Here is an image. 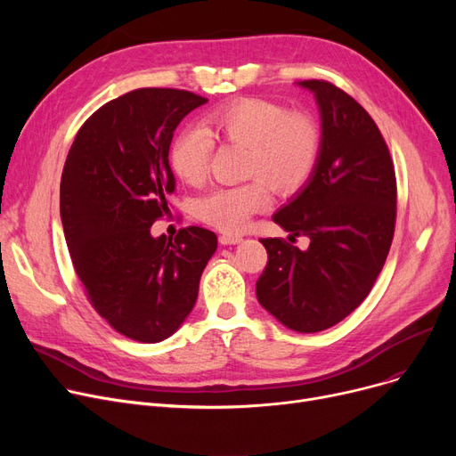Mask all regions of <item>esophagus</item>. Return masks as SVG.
<instances>
[{
    "label": "esophagus",
    "mask_w": 456,
    "mask_h": 456,
    "mask_svg": "<svg viewBox=\"0 0 456 456\" xmlns=\"http://www.w3.org/2000/svg\"><path fill=\"white\" fill-rule=\"evenodd\" d=\"M220 242L224 246H232V244L242 242V236L240 234H220Z\"/></svg>",
    "instance_id": "obj_1"
}]
</instances>
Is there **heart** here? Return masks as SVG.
I'll return each instance as SVG.
<instances>
[{
    "label": "heart",
    "mask_w": 456,
    "mask_h": 456,
    "mask_svg": "<svg viewBox=\"0 0 456 456\" xmlns=\"http://www.w3.org/2000/svg\"><path fill=\"white\" fill-rule=\"evenodd\" d=\"M214 140L246 148L244 177L238 186L214 188L194 203L196 218L225 232L246 227L255 212L270 203V188L279 196H292L313 177L322 131L306 112H290L277 102L244 98L212 110L203 127L183 129L170 150L175 175L188 183L205 181Z\"/></svg>",
    "instance_id": "obj_1"
}]
</instances>
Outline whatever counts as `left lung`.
<instances>
[{"mask_svg": "<svg viewBox=\"0 0 456 456\" xmlns=\"http://www.w3.org/2000/svg\"><path fill=\"white\" fill-rule=\"evenodd\" d=\"M322 112L318 166L273 222L308 235L301 252L284 238H262L268 265L256 297L284 327L318 332L361 305L387 262L395 231L394 160L373 118L347 92L323 79L301 81Z\"/></svg>", "mask_w": 456, "mask_h": 456, "instance_id": "1", "label": "left lung"}]
</instances>
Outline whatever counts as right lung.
Listing matches in <instances>:
<instances>
[{"label": "right lung", "instance_id": "right-lung-1", "mask_svg": "<svg viewBox=\"0 0 456 456\" xmlns=\"http://www.w3.org/2000/svg\"><path fill=\"white\" fill-rule=\"evenodd\" d=\"M208 100L177 88H138L95 110L76 134L61 179V220L90 305L124 337L157 344L194 308L218 238L183 227L151 236L170 210L167 160L181 119Z\"/></svg>", "mask_w": 456, "mask_h": 456}]
</instances>
